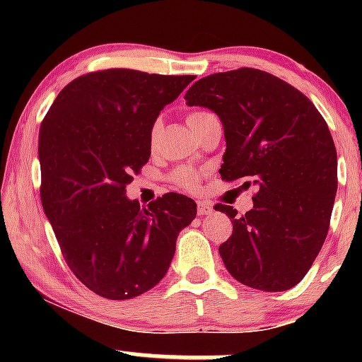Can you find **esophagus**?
<instances>
[{
	"label": "esophagus",
	"instance_id": "esophagus-1",
	"mask_svg": "<svg viewBox=\"0 0 362 362\" xmlns=\"http://www.w3.org/2000/svg\"><path fill=\"white\" fill-rule=\"evenodd\" d=\"M197 213L199 216H207L213 213V206L209 204V202H204V201H199L197 202Z\"/></svg>",
	"mask_w": 362,
	"mask_h": 362
}]
</instances>
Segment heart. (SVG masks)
<instances>
[{
	"label": "heart",
	"instance_id": "b5f03b06",
	"mask_svg": "<svg viewBox=\"0 0 362 362\" xmlns=\"http://www.w3.org/2000/svg\"><path fill=\"white\" fill-rule=\"evenodd\" d=\"M202 115H206V112H192V114H189V117H187V122H189V120L202 117ZM156 134H158V124L153 127L151 138L155 139ZM172 180L175 182L177 185L185 187V189H195V185H197V180H199V173L190 167H182V168H177L175 172H173Z\"/></svg>",
	"mask_w": 362,
	"mask_h": 362
}]
</instances>
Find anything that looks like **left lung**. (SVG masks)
Returning <instances> with one entry per match:
<instances>
[{"mask_svg": "<svg viewBox=\"0 0 362 362\" xmlns=\"http://www.w3.org/2000/svg\"><path fill=\"white\" fill-rule=\"evenodd\" d=\"M184 98L221 120L223 180L257 187L242 216L214 206L233 223L219 247L228 272L253 289H291L322 250L337 194V151L325 119L300 90L253 68L202 78Z\"/></svg>", "mask_w": 362, "mask_h": 362, "instance_id": "1", "label": "left lung"}]
</instances>
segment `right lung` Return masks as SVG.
<instances>
[{
	"label": "right lung",
	"mask_w": 362,
	"mask_h": 362,
	"mask_svg": "<svg viewBox=\"0 0 362 362\" xmlns=\"http://www.w3.org/2000/svg\"><path fill=\"white\" fill-rule=\"evenodd\" d=\"M192 80L134 69L83 74L59 91L40 124L44 213L74 276L107 300L155 288L178 233L197 214L182 194L148 207L126 195L151 155L156 117Z\"/></svg>",
	"instance_id": "obj_1"
}]
</instances>
